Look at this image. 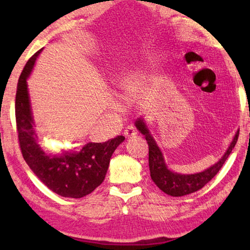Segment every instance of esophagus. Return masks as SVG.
<instances>
[{
	"mask_svg": "<svg viewBox=\"0 0 250 250\" xmlns=\"http://www.w3.org/2000/svg\"><path fill=\"white\" fill-rule=\"evenodd\" d=\"M124 134L125 135V138H132V137H135V135L138 134V131L133 125H126Z\"/></svg>",
	"mask_w": 250,
	"mask_h": 250,
	"instance_id": "obj_1",
	"label": "esophagus"
}]
</instances>
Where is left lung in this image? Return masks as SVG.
<instances>
[{"label": "left lung", "instance_id": "left-lung-1", "mask_svg": "<svg viewBox=\"0 0 250 250\" xmlns=\"http://www.w3.org/2000/svg\"><path fill=\"white\" fill-rule=\"evenodd\" d=\"M135 125H137V128L142 134L146 135V140L147 141V146H149V167L152 181L154 182L155 185L158 186L161 191L175 197L184 196L188 195V194L196 192L198 189H201L203 186H205L208 183L224 166V163H225V161L229 156L230 152L234 149L239 135V131H237L234 140L230 143L226 153L223 155V158L216 164H214L213 167H208L207 170L201 173L184 175L173 173L167 167L166 163H164L162 152L159 149L154 139L152 138V135L149 132V130H147L143 120L139 119L135 122Z\"/></svg>", "mask_w": 250, "mask_h": 250}]
</instances>
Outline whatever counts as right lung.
Wrapping results in <instances>:
<instances>
[{"instance_id":"right-lung-1","label":"right lung","mask_w":250,"mask_h":250,"mask_svg":"<svg viewBox=\"0 0 250 250\" xmlns=\"http://www.w3.org/2000/svg\"><path fill=\"white\" fill-rule=\"evenodd\" d=\"M42 49L28 59L20 76L15 97L16 129L24 160L39 179L54 193L64 197L80 198L103 183L110 158L125 140L124 135L103 143H88L80 151L46 154L37 145V135L29 104L26 79Z\"/></svg>"}]
</instances>
